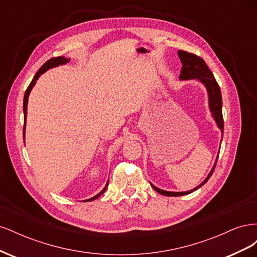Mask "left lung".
Here are the masks:
<instances>
[{
	"mask_svg": "<svg viewBox=\"0 0 257 257\" xmlns=\"http://www.w3.org/2000/svg\"><path fill=\"white\" fill-rule=\"evenodd\" d=\"M178 56H179V58H180L181 63H182L181 74H180V76H179V78H180L181 80L197 79L198 81H200L205 85L207 91H208L210 111H211V114L216 122L217 127H219L223 133L224 121H223V114H222V94H221V90H220L219 84H217L212 72L210 71L209 67L207 66L206 62L200 57L196 56V54L186 52L183 50H179ZM216 162H217V158H216ZM216 162H215L213 168L211 169V172L209 173L208 177L205 179V180L201 182L197 186V188L190 190L188 192H167V191L157 188V186H154L153 184H151V186L158 193L162 194V195H164V196L186 195V194H190L194 191H196L197 189H199L200 186H203L209 180V178L211 177V175L213 174Z\"/></svg>",
	"mask_w": 257,
	"mask_h": 257,
	"instance_id": "obj_1",
	"label": "left lung"
}]
</instances>
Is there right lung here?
I'll return each mask as SVG.
<instances>
[{
  "mask_svg": "<svg viewBox=\"0 0 257 257\" xmlns=\"http://www.w3.org/2000/svg\"><path fill=\"white\" fill-rule=\"evenodd\" d=\"M67 62H69V59H66V58H64V57H57V58H52V59L48 60L40 69H38L37 73H36L35 76H34V78L32 79V81H31V83L29 84V87H28V89L26 90V93H25V97H23V114H25V125H23V138H25V132H26V119H27V109H28V99H29V95H30L31 90H32V88L34 87V84L36 83V80H37L38 78H40L42 74H44L46 71H48L49 68L56 67V66H59V65L66 64ZM107 186H108V182H107L105 188H104L102 191H100V192L97 194V195H95L94 197H92V198H90V199H87V200H88V201H91V200H94V199L98 198V197H99L100 195H102V194L106 191Z\"/></svg>",
  "mask_w": 257,
  "mask_h": 257,
  "instance_id": "add662e5",
  "label": "right lung"
}]
</instances>
